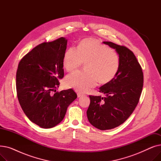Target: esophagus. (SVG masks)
<instances>
[{
  "label": "esophagus",
  "mask_w": 161,
  "mask_h": 161,
  "mask_svg": "<svg viewBox=\"0 0 161 161\" xmlns=\"http://www.w3.org/2000/svg\"><path fill=\"white\" fill-rule=\"evenodd\" d=\"M77 95H78V98H80V97H81L83 96V94H81V93H79V92H78V93L77 94Z\"/></svg>",
  "instance_id": "obj_1"
}]
</instances>
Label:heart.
I'll return each mask as SVG.
<instances>
[{
  "mask_svg": "<svg viewBox=\"0 0 161 161\" xmlns=\"http://www.w3.org/2000/svg\"><path fill=\"white\" fill-rule=\"evenodd\" d=\"M63 66L72 72L86 63V71H78L69 74L65 79V85L80 92H87L100 83L112 81L119 69L120 58L118 54L97 40H82L75 47H70L64 53Z\"/></svg>",
  "mask_w": 161,
  "mask_h": 161,
  "instance_id": "b5f03b06",
  "label": "heart"
}]
</instances>
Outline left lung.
<instances>
[{
  "mask_svg": "<svg viewBox=\"0 0 161 161\" xmlns=\"http://www.w3.org/2000/svg\"><path fill=\"white\" fill-rule=\"evenodd\" d=\"M103 43L115 49L120 58L119 69L112 81L99 88V92L105 95L104 98L89 96L87 115L92 126L105 130L123 124L132 114L142 93L143 75L130 49L111 42Z\"/></svg>",
  "mask_w": 161,
  "mask_h": 161,
  "instance_id": "1",
  "label": "left lung"
}]
</instances>
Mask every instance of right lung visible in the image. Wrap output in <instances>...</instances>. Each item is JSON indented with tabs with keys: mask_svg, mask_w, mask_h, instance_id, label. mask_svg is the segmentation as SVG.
Here are the masks:
<instances>
[{
	"mask_svg": "<svg viewBox=\"0 0 161 161\" xmlns=\"http://www.w3.org/2000/svg\"><path fill=\"white\" fill-rule=\"evenodd\" d=\"M67 39L61 37L33 48L20 61L16 73L17 95L29 120L44 129L60 123L67 108L77 98L72 89L52 91L64 77L63 57Z\"/></svg>",
	"mask_w": 161,
	"mask_h": 161,
	"instance_id": "add662e5",
	"label": "right lung"
}]
</instances>
